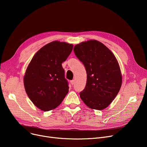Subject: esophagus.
I'll use <instances>...</instances> for the list:
<instances>
[{
    "mask_svg": "<svg viewBox=\"0 0 147 147\" xmlns=\"http://www.w3.org/2000/svg\"><path fill=\"white\" fill-rule=\"evenodd\" d=\"M70 83H71V84H72V85H73V84H74V83H75V80H71V81H70Z\"/></svg>",
    "mask_w": 147,
    "mask_h": 147,
    "instance_id": "34e87169",
    "label": "esophagus"
}]
</instances>
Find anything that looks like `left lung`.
<instances>
[{"label":"left lung","instance_id":"1","mask_svg":"<svg viewBox=\"0 0 147 147\" xmlns=\"http://www.w3.org/2000/svg\"><path fill=\"white\" fill-rule=\"evenodd\" d=\"M74 52L85 67L87 74L86 84L80 93V98L92 109H105L121 86V74L116 58L103 43L96 40L76 45Z\"/></svg>","mask_w":147,"mask_h":147}]
</instances>
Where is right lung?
<instances>
[{"mask_svg":"<svg viewBox=\"0 0 147 147\" xmlns=\"http://www.w3.org/2000/svg\"><path fill=\"white\" fill-rule=\"evenodd\" d=\"M72 44L53 41L33 57L24 77L26 92L32 102L44 111L55 109L68 92L62 63L71 53Z\"/></svg>","mask_w":147,"mask_h":147,"instance_id":"right-lung-1","label":"right lung"}]
</instances>
